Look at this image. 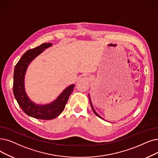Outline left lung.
Instances as JSON below:
<instances>
[{
	"label": "left lung",
	"mask_w": 158,
	"mask_h": 158,
	"mask_svg": "<svg viewBox=\"0 0 158 158\" xmlns=\"http://www.w3.org/2000/svg\"><path fill=\"white\" fill-rule=\"evenodd\" d=\"M88 98H89V100H90V105H91V108H92V110H93V112H94V113L98 116V117H99V118H100L101 119H103V120H105V119H103L102 118L101 116L100 115H99L98 113H97V112L95 111V110L94 109V106H93V105H92V100H91V98H90V94H88Z\"/></svg>",
	"instance_id": "1"
}]
</instances>
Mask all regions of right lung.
Returning a JSON list of instances; mask_svg holds the SVG:
<instances>
[{
	"label": "right lung",
	"mask_w": 158,
	"mask_h": 158,
	"mask_svg": "<svg viewBox=\"0 0 158 158\" xmlns=\"http://www.w3.org/2000/svg\"><path fill=\"white\" fill-rule=\"evenodd\" d=\"M52 46V43H43L25 52L15 65L13 73V94L19 106L30 117L43 120L55 119L63 112L75 86L74 84L67 86L56 99L44 105L35 103L28 97L24 84L28 67L33 60Z\"/></svg>",
	"instance_id": "1"
}]
</instances>
